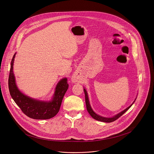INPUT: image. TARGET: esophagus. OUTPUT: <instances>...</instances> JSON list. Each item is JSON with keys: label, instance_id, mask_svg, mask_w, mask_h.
Returning a JSON list of instances; mask_svg holds the SVG:
<instances>
[{"label": "esophagus", "instance_id": "34e87169", "mask_svg": "<svg viewBox=\"0 0 154 154\" xmlns=\"http://www.w3.org/2000/svg\"><path fill=\"white\" fill-rule=\"evenodd\" d=\"M79 77L77 76V75H74L73 76H72V82H77L78 80H79Z\"/></svg>", "mask_w": 154, "mask_h": 154}]
</instances>
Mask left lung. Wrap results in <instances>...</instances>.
Listing matches in <instances>:
<instances>
[{"mask_svg":"<svg viewBox=\"0 0 154 154\" xmlns=\"http://www.w3.org/2000/svg\"><path fill=\"white\" fill-rule=\"evenodd\" d=\"M83 91H84V93H85V102H86V108H87V110H88V112L89 113V114L91 115V116L94 118V119L97 120V121H101V122H113L115 121V120H116L117 119H118L120 116H121L124 113H125L128 109L131 106V105H132L135 101L137 99V97L136 99H135V100L133 102V103H131L129 106H128L127 108H125V109H124L123 111L121 112L120 113H118L117 115H115L113 117H111V118H107V117H103V116H102L100 115H99L97 114H96L94 111L93 109H92L91 106V105H90V100H89V98H88V93L86 91V90H85V88H84L83 89Z\"/></svg>","mask_w":154,"mask_h":154,"instance_id":"obj_1","label":"left lung"}]
</instances>
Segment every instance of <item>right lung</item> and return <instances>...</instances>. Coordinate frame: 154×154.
Wrapping results in <instances>:
<instances>
[{"mask_svg":"<svg viewBox=\"0 0 154 154\" xmlns=\"http://www.w3.org/2000/svg\"><path fill=\"white\" fill-rule=\"evenodd\" d=\"M16 53L11 61L8 79L10 95L23 112L28 117L34 119H48L54 117L59 112L63 97L68 89L67 78L61 79L55 89L50 100H41L29 97L22 93L17 88L13 72V65Z\"/></svg>","mask_w":154,"mask_h":154,"instance_id":"obj_1","label":"right lung"}]
</instances>
